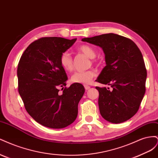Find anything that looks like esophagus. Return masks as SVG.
<instances>
[{"label": "esophagus", "mask_w": 158, "mask_h": 158, "mask_svg": "<svg viewBox=\"0 0 158 158\" xmlns=\"http://www.w3.org/2000/svg\"><path fill=\"white\" fill-rule=\"evenodd\" d=\"M84 88H85V89L88 90L90 88V86H89V85H84Z\"/></svg>", "instance_id": "esophagus-1"}]
</instances>
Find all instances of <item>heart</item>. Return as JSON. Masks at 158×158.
Returning <instances> with one entry per match:
<instances>
[{
    "instance_id": "obj_1",
    "label": "heart",
    "mask_w": 158,
    "mask_h": 158,
    "mask_svg": "<svg viewBox=\"0 0 158 158\" xmlns=\"http://www.w3.org/2000/svg\"><path fill=\"white\" fill-rule=\"evenodd\" d=\"M78 50L88 56L89 58L92 59V62L94 63L95 60L94 58H95L96 53H95V51L92 47L84 44L80 45L78 48ZM60 64L63 69L66 71L70 72L73 70V59L69 52H63L60 55ZM95 75V73L92 70L76 72L71 76L70 81L71 82L75 84H88L92 81Z\"/></svg>"
}]
</instances>
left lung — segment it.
Here are the masks:
<instances>
[{"label": "left lung", "instance_id": "obj_1", "mask_svg": "<svg viewBox=\"0 0 158 158\" xmlns=\"http://www.w3.org/2000/svg\"><path fill=\"white\" fill-rule=\"evenodd\" d=\"M82 41L101 47L106 55V66L96 82L111 88L95 87L102 116L115 124L128 120L139 109L146 92L147 71L140 49L131 39L112 33Z\"/></svg>", "mask_w": 158, "mask_h": 158}]
</instances>
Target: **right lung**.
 Instances as JSON below:
<instances>
[{
	"label": "right lung",
	"mask_w": 158,
	"mask_h": 158,
	"mask_svg": "<svg viewBox=\"0 0 158 158\" xmlns=\"http://www.w3.org/2000/svg\"><path fill=\"white\" fill-rule=\"evenodd\" d=\"M76 40L41 37L27 47L19 60L18 92L27 112L46 127L64 128L77 117L85 89L80 84L65 87L68 78L60 64V55Z\"/></svg>",
	"instance_id": "add662e5"
}]
</instances>
